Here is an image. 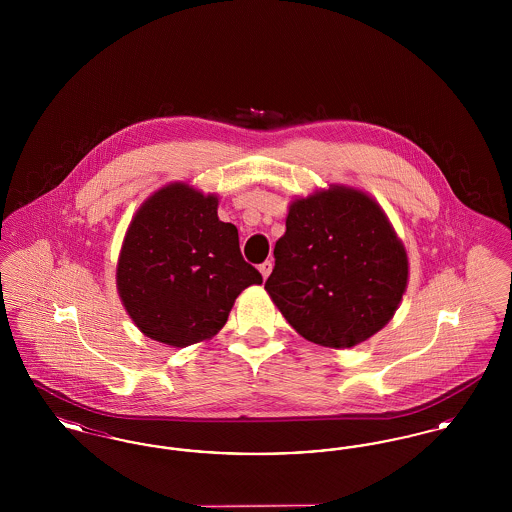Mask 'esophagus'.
Here are the masks:
<instances>
[{
	"instance_id": "1",
	"label": "esophagus",
	"mask_w": 512,
	"mask_h": 512,
	"mask_svg": "<svg viewBox=\"0 0 512 512\" xmlns=\"http://www.w3.org/2000/svg\"><path fill=\"white\" fill-rule=\"evenodd\" d=\"M259 270H261L263 278L267 280L268 276H270V272H272V261H265L263 265H259Z\"/></svg>"
}]
</instances>
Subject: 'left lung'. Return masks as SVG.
I'll return each mask as SVG.
<instances>
[{"label":"left lung","instance_id":"1","mask_svg":"<svg viewBox=\"0 0 512 512\" xmlns=\"http://www.w3.org/2000/svg\"><path fill=\"white\" fill-rule=\"evenodd\" d=\"M265 290L293 330L345 349L390 322L409 282V257L374 197L330 184L295 197L274 245Z\"/></svg>","mask_w":512,"mask_h":512}]
</instances>
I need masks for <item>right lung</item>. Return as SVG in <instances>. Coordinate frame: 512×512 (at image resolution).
<instances>
[{
    "instance_id": "1",
    "label": "right lung",
    "mask_w": 512,
    "mask_h": 512,
    "mask_svg": "<svg viewBox=\"0 0 512 512\" xmlns=\"http://www.w3.org/2000/svg\"><path fill=\"white\" fill-rule=\"evenodd\" d=\"M219 195L172 182L140 205L122 240L117 290L151 340L188 347L211 340L245 288L263 284L240 251L238 228L217 215Z\"/></svg>"
}]
</instances>
